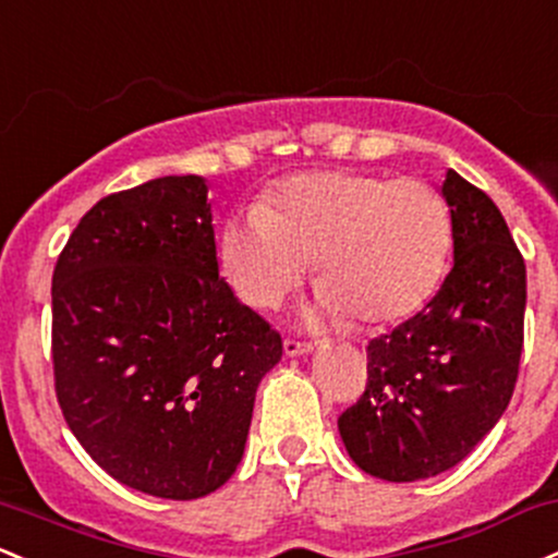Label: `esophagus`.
<instances>
[{
  "label": "esophagus",
  "mask_w": 558,
  "mask_h": 558,
  "mask_svg": "<svg viewBox=\"0 0 558 558\" xmlns=\"http://www.w3.org/2000/svg\"><path fill=\"white\" fill-rule=\"evenodd\" d=\"M283 349H286V354H304V352H310V349H312V341L310 339H299V336H286Z\"/></svg>",
  "instance_id": "1"
}]
</instances>
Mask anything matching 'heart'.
Instances as JSON below:
<instances>
[{
    "label": "heart",
    "mask_w": 558,
    "mask_h": 558,
    "mask_svg": "<svg viewBox=\"0 0 558 558\" xmlns=\"http://www.w3.org/2000/svg\"><path fill=\"white\" fill-rule=\"evenodd\" d=\"M450 248L448 204L418 177L304 171L228 219L219 262L243 302L269 310L315 259L320 307L330 317L389 326L432 299Z\"/></svg>",
    "instance_id": "obj_1"
}]
</instances>
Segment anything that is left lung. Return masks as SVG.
<instances>
[{
  "label": "left lung",
  "mask_w": 558,
  "mask_h": 558,
  "mask_svg": "<svg viewBox=\"0 0 558 558\" xmlns=\"http://www.w3.org/2000/svg\"><path fill=\"white\" fill-rule=\"evenodd\" d=\"M452 269L391 333L368 341V384L339 415L349 458L387 482L461 463L511 400L524 344L527 269L493 198L448 169Z\"/></svg>",
  "instance_id": "1"
}]
</instances>
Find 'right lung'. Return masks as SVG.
<instances>
[{
	"label": "right lung",
	"instance_id": "right-lung-1",
	"mask_svg": "<svg viewBox=\"0 0 558 558\" xmlns=\"http://www.w3.org/2000/svg\"><path fill=\"white\" fill-rule=\"evenodd\" d=\"M195 174L110 193L52 272L54 395L116 482L193 500L230 480L283 339L219 275Z\"/></svg>",
	"mask_w": 558,
	"mask_h": 558
}]
</instances>
